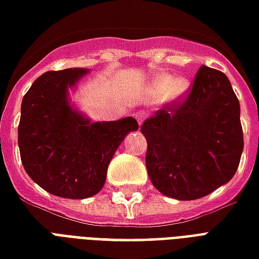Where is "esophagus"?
<instances>
[{
  "instance_id": "1",
  "label": "esophagus",
  "mask_w": 259,
  "mask_h": 259,
  "mask_svg": "<svg viewBox=\"0 0 259 259\" xmlns=\"http://www.w3.org/2000/svg\"><path fill=\"white\" fill-rule=\"evenodd\" d=\"M145 116H147V114H145L144 111H139V112H136V119H137L139 124H143Z\"/></svg>"
}]
</instances>
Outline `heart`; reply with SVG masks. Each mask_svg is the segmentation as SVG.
<instances>
[{"instance_id":"heart-1","label":"heart","mask_w":259,"mask_h":259,"mask_svg":"<svg viewBox=\"0 0 259 259\" xmlns=\"http://www.w3.org/2000/svg\"><path fill=\"white\" fill-rule=\"evenodd\" d=\"M189 89V82L184 78L176 79L173 75H160L149 88V97L160 101L167 97L168 100H178Z\"/></svg>"}]
</instances>
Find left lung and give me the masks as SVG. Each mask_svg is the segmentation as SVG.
Returning <instances> with one entry per match:
<instances>
[{"mask_svg": "<svg viewBox=\"0 0 259 259\" xmlns=\"http://www.w3.org/2000/svg\"><path fill=\"white\" fill-rule=\"evenodd\" d=\"M147 171L159 192L195 200L229 183L243 152L240 104L228 76L202 66L185 99L141 126Z\"/></svg>", "mask_w": 259, "mask_h": 259, "instance_id": "left-lung-1", "label": "left lung"}]
</instances>
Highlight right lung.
<instances>
[{
    "mask_svg": "<svg viewBox=\"0 0 259 259\" xmlns=\"http://www.w3.org/2000/svg\"><path fill=\"white\" fill-rule=\"evenodd\" d=\"M89 71H48L22 101L17 143L26 173L47 192L91 198L104 187L107 168L124 136L139 129L135 118L93 122L70 104L68 89Z\"/></svg>",
    "mask_w": 259,
    "mask_h": 259,
    "instance_id": "1",
    "label": "right lung"
}]
</instances>
